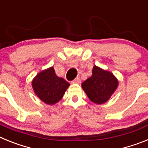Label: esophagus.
Listing matches in <instances>:
<instances>
[{"label": "esophagus", "instance_id": "1", "mask_svg": "<svg viewBox=\"0 0 148 148\" xmlns=\"http://www.w3.org/2000/svg\"><path fill=\"white\" fill-rule=\"evenodd\" d=\"M80 77H76L75 79H74L72 81L73 83H75V84H79V83H80Z\"/></svg>", "mask_w": 148, "mask_h": 148}]
</instances>
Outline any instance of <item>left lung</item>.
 Returning <instances> with one entry per match:
<instances>
[{"instance_id": "8db88e82", "label": "left lung", "mask_w": 148, "mask_h": 148, "mask_svg": "<svg viewBox=\"0 0 148 148\" xmlns=\"http://www.w3.org/2000/svg\"><path fill=\"white\" fill-rule=\"evenodd\" d=\"M82 88L92 102L103 104L107 102L119 86V80L110 71L93 67L92 75L82 83Z\"/></svg>"}]
</instances>
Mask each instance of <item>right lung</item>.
<instances>
[{
	"mask_svg": "<svg viewBox=\"0 0 148 148\" xmlns=\"http://www.w3.org/2000/svg\"><path fill=\"white\" fill-rule=\"evenodd\" d=\"M69 86V83L56 75L53 67L42 71L32 81V87L36 95L48 105L58 103Z\"/></svg>",
	"mask_w": 148,
	"mask_h": 148,
	"instance_id": "1",
	"label": "right lung"
}]
</instances>
